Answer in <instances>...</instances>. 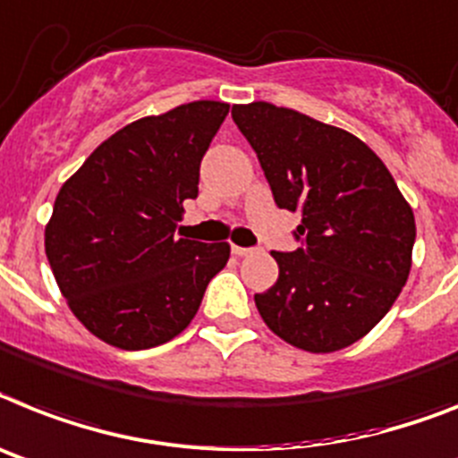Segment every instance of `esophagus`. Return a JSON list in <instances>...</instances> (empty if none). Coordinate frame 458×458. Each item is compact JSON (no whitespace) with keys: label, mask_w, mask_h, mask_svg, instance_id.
<instances>
[{"label":"esophagus","mask_w":458,"mask_h":458,"mask_svg":"<svg viewBox=\"0 0 458 458\" xmlns=\"http://www.w3.org/2000/svg\"><path fill=\"white\" fill-rule=\"evenodd\" d=\"M233 253H235V256H240V259H244V256H251V253H256V249L235 247V244H233Z\"/></svg>","instance_id":"esophagus-1"}]
</instances>
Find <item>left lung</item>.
<instances>
[{
    "label": "left lung",
    "mask_w": 458,
    "mask_h": 458,
    "mask_svg": "<svg viewBox=\"0 0 458 458\" xmlns=\"http://www.w3.org/2000/svg\"><path fill=\"white\" fill-rule=\"evenodd\" d=\"M279 209L301 211L291 253L272 251L279 276L253 301L267 328L310 353L368 335L412 267V207L386 165L347 130L270 102L233 106Z\"/></svg>",
    "instance_id": "left-lung-1"
}]
</instances>
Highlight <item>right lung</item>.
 <instances>
[{
	"label": "right lung",
	"instance_id": "obj_1",
	"mask_svg": "<svg viewBox=\"0 0 458 458\" xmlns=\"http://www.w3.org/2000/svg\"><path fill=\"white\" fill-rule=\"evenodd\" d=\"M230 105L199 99L111 134L63 183L46 223V256L81 324L111 347L170 342L198 314L228 242L174 233L198 198L199 160Z\"/></svg>",
	"mask_w": 458,
	"mask_h": 458
}]
</instances>
